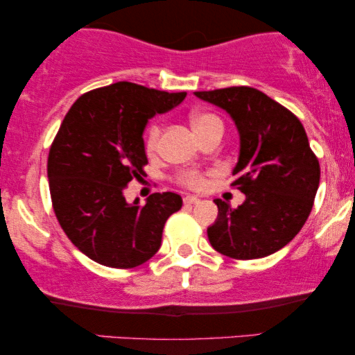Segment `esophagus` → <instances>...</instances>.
Returning a JSON list of instances; mask_svg holds the SVG:
<instances>
[{
    "mask_svg": "<svg viewBox=\"0 0 355 355\" xmlns=\"http://www.w3.org/2000/svg\"><path fill=\"white\" fill-rule=\"evenodd\" d=\"M200 202V198L196 197V196H186L184 197V203H187V205H196V203Z\"/></svg>",
    "mask_w": 355,
    "mask_h": 355,
    "instance_id": "esophagus-1",
    "label": "esophagus"
}]
</instances>
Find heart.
Returning a JSON list of instances; mask_svg holds the SVG:
<instances>
[{"mask_svg":"<svg viewBox=\"0 0 355 355\" xmlns=\"http://www.w3.org/2000/svg\"><path fill=\"white\" fill-rule=\"evenodd\" d=\"M215 125H221V121L218 116L211 113H196L192 116V128L196 130L197 135L205 132L210 128H215ZM159 134H162V129H159L158 124L150 125L147 137H145V150L148 153H155L158 148L159 144ZM176 182L181 184L184 187L189 189H202L203 184H205V178L200 171H196V169H187V171L179 173L176 176Z\"/></svg>","mask_w":355,"mask_h":355,"instance_id":"b5f03b06","label":"heart"}]
</instances>
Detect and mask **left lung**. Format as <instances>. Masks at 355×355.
I'll return each instance as SVG.
<instances>
[{
  "mask_svg": "<svg viewBox=\"0 0 355 355\" xmlns=\"http://www.w3.org/2000/svg\"><path fill=\"white\" fill-rule=\"evenodd\" d=\"M226 110L241 135L232 187L245 202L232 208L216 198L218 218L207 230L220 254L236 260L271 255L297 236L312 211L320 163L293 111L252 87L196 92Z\"/></svg>",
  "mask_w": 355,
  "mask_h": 355,
  "instance_id": "8db88e82",
  "label": "left lung"
}]
</instances>
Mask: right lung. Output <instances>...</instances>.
<instances>
[{
	"instance_id": "add662e5",
	"label": "right lung",
	"mask_w": 355,
	"mask_h": 355,
	"mask_svg": "<svg viewBox=\"0 0 355 355\" xmlns=\"http://www.w3.org/2000/svg\"><path fill=\"white\" fill-rule=\"evenodd\" d=\"M186 95L116 82L79 96L62 119L48 153L53 210L72 244L96 263L121 270L145 263L162 245L164 223L181 210L174 192L130 205L124 191L147 176V121Z\"/></svg>"
}]
</instances>
